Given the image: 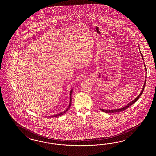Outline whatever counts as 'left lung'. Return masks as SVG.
I'll return each mask as SVG.
<instances>
[{"instance_id": "obj_1", "label": "left lung", "mask_w": 156, "mask_h": 156, "mask_svg": "<svg viewBox=\"0 0 156 156\" xmlns=\"http://www.w3.org/2000/svg\"><path fill=\"white\" fill-rule=\"evenodd\" d=\"M140 54H141V55L142 59L144 60L143 55H142V54L141 51H140ZM144 63V66H145V69H146L145 70L147 71V68H146V66H145V63ZM145 77L147 78V76H145ZM146 81H147V80H145V82H144V86H143V87H142V90H141V92L140 93V94L137 96V97L136 98H135V99H134V100H133V101H132L131 102H130L129 104H128L126 106H124V107H123V108H120V109H113V110H105V109H100V110H101V111L104 112L105 113H118V112H122L123 110H125L128 109V108H129L130 106H131V105H132L133 104H134V103L137 101V100H138V99L140 97V96L142 94V92H143V91L144 90V88H145V85H146Z\"/></svg>"}]
</instances>
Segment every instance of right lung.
<instances>
[{
  "label": "right lung",
  "mask_w": 156,
  "mask_h": 156,
  "mask_svg": "<svg viewBox=\"0 0 156 156\" xmlns=\"http://www.w3.org/2000/svg\"><path fill=\"white\" fill-rule=\"evenodd\" d=\"M72 93H73V89H71V91H70V103H69V106H68V108L66 109V110L65 111H64V112H62L61 113L58 114H56V115H52V116H51V117H59V116H61L63 114H64L66 113L67 111H68V110L70 109V106H71V95H72Z\"/></svg>",
  "instance_id": "right-lung-1"
}]
</instances>
